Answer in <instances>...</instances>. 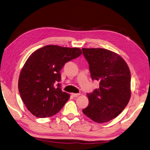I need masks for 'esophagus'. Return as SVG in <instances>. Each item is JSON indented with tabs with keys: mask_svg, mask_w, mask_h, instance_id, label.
I'll return each mask as SVG.
<instances>
[{
	"mask_svg": "<svg viewBox=\"0 0 150 150\" xmlns=\"http://www.w3.org/2000/svg\"><path fill=\"white\" fill-rule=\"evenodd\" d=\"M72 95V97H78L79 96V93H72L71 94Z\"/></svg>",
	"mask_w": 150,
	"mask_h": 150,
	"instance_id": "esophagus-1",
	"label": "esophagus"
}]
</instances>
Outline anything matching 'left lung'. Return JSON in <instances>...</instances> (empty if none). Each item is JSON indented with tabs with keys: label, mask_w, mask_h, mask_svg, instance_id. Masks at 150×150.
<instances>
[{
	"label": "left lung",
	"mask_w": 150,
	"mask_h": 150,
	"mask_svg": "<svg viewBox=\"0 0 150 150\" xmlns=\"http://www.w3.org/2000/svg\"><path fill=\"white\" fill-rule=\"evenodd\" d=\"M89 64L92 80L99 88L87 93L89 104L83 109L86 116L97 123H105L122 112L131 96V76L125 61L114 52L103 48H83Z\"/></svg>",
	"instance_id": "1"
}]
</instances>
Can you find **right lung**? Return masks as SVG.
<instances>
[{"label": "right lung", "mask_w": 150, "mask_h": 150, "mask_svg": "<svg viewBox=\"0 0 150 150\" xmlns=\"http://www.w3.org/2000/svg\"><path fill=\"white\" fill-rule=\"evenodd\" d=\"M78 47L47 45L28 57L21 69L18 90L28 110L38 118L52 116L63 108L70 95L62 91L60 70L79 57Z\"/></svg>", "instance_id": "1"}]
</instances>
